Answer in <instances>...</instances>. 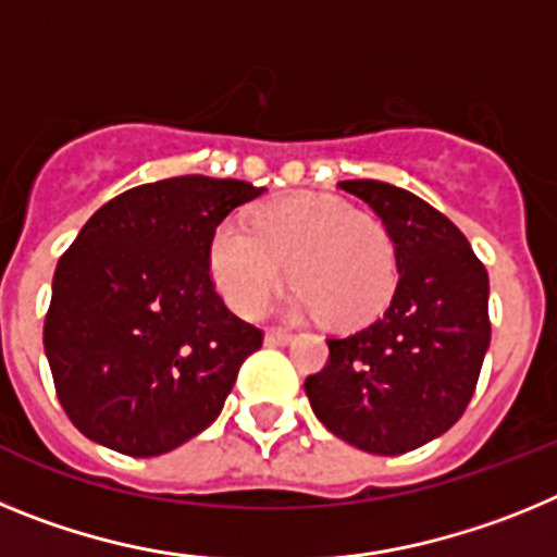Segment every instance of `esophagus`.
<instances>
[{
    "label": "esophagus",
    "instance_id": "34e87169",
    "mask_svg": "<svg viewBox=\"0 0 557 557\" xmlns=\"http://www.w3.org/2000/svg\"><path fill=\"white\" fill-rule=\"evenodd\" d=\"M264 343H268V346H287V343H293V334L282 332V329H270V332L264 334Z\"/></svg>",
    "mask_w": 557,
    "mask_h": 557
}]
</instances>
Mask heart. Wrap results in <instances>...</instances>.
Listing matches in <instances>:
<instances>
[{
	"instance_id": "obj_1",
	"label": "heart",
	"mask_w": 557,
	"mask_h": 557,
	"mask_svg": "<svg viewBox=\"0 0 557 557\" xmlns=\"http://www.w3.org/2000/svg\"><path fill=\"white\" fill-rule=\"evenodd\" d=\"M211 275L239 314L262 312L282 284L289 312H318L337 329L366 326L385 312L398 282L396 245L385 225L346 200L289 191L259 206L253 223H223L211 236Z\"/></svg>"
}]
</instances>
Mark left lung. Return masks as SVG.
Listing matches in <instances>:
<instances>
[{
  "instance_id": "1",
  "label": "left lung",
  "mask_w": 557,
  "mask_h": 557,
  "mask_svg": "<svg viewBox=\"0 0 557 557\" xmlns=\"http://www.w3.org/2000/svg\"><path fill=\"white\" fill-rule=\"evenodd\" d=\"M339 189L373 209L396 245L398 284L371 326L329 337L304 391L323 426L371 455H405L460 421L491 343L488 273L449 218L382 181Z\"/></svg>"
}]
</instances>
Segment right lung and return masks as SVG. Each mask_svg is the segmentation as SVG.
<instances>
[{
    "label": "right lung",
    "instance_id": "add662e5",
    "mask_svg": "<svg viewBox=\"0 0 557 557\" xmlns=\"http://www.w3.org/2000/svg\"><path fill=\"white\" fill-rule=\"evenodd\" d=\"M262 191L178 175L122 191L83 225L44 318L58 401L83 435L156 457L220 416L264 334L214 287L211 236Z\"/></svg>",
    "mask_w": 557,
    "mask_h": 557
}]
</instances>
